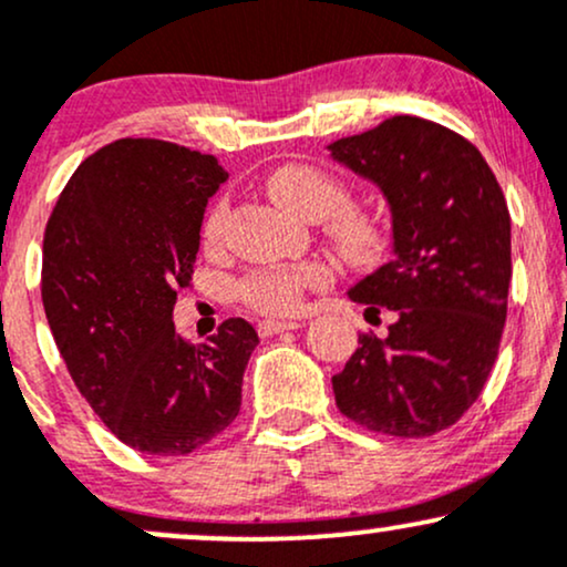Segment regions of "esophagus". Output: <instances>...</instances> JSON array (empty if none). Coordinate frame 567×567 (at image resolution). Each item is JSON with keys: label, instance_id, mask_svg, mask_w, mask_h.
Instances as JSON below:
<instances>
[{"label": "esophagus", "instance_id": "34e87169", "mask_svg": "<svg viewBox=\"0 0 567 567\" xmlns=\"http://www.w3.org/2000/svg\"><path fill=\"white\" fill-rule=\"evenodd\" d=\"M296 328H301V322L298 320H264L261 324H258V333H261L264 338H269V336L285 333V330H296Z\"/></svg>", "mask_w": 567, "mask_h": 567}]
</instances>
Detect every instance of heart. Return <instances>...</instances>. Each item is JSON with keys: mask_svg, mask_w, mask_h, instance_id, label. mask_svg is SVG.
<instances>
[{"mask_svg": "<svg viewBox=\"0 0 567 567\" xmlns=\"http://www.w3.org/2000/svg\"><path fill=\"white\" fill-rule=\"evenodd\" d=\"M266 192L292 216L306 220L324 218L328 237L333 239L341 256L351 261H373L386 245V231H383L381 220L349 205V188L322 167L303 165V162L277 167L266 178ZM226 218H229V205L220 199L207 210L205 224H202L205 245L213 247L224 239ZM328 282L330 271L315 261L266 266V269H256L243 277L239 298L261 315H290L301 306L306 290L322 288Z\"/></svg>", "mask_w": 567, "mask_h": 567, "instance_id": "b5f03b06", "label": "heart"}]
</instances>
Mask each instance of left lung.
I'll list each match as a JSON object with an SVG mask.
<instances>
[{
	"instance_id": "1",
	"label": "left lung",
	"mask_w": 567,
	"mask_h": 567,
	"mask_svg": "<svg viewBox=\"0 0 567 567\" xmlns=\"http://www.w3.org/2000/svg\"><path fill=\"white\" fill-rule=\"evenodd\" d=\"M392 207L394 261L349 298L392 311L333 375L336 405L389 437H432L474 405L496 365L512 279V218L477 146L421 116L330 143Z\"/></svg>"
}]
</instances>
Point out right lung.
I'll use <instances>...</instances> for the list:
<instances>
[{"instance_id": "add662e5", "label": "right lung", "mask_w": 567, "mask_h": 567, "mask_svg": "<svg viewBox=\"0 0 567 567\" xmlns=\"http://www.w3.org/2000/svg\"><path fill=\"white\" fill-rule=\"evenodd\" d=\"M226 181L213 154L159 138L97 148L63 186L42 245V303L71 379L125 445L188 455L239 415L258 333L243 317L205 343L175 336L207 197Z\"/></svg>"}]
</instances>
